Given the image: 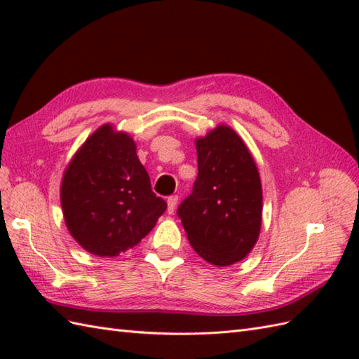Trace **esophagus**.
I'll return each instance as SVG.
<instances>
[{"instance_id":"obj_1","label":"esophagus","mask_w":359,"mask_h":359,"mask_svg":"<svg viewBox=\"0 0 359 359\" xmlns=\"http://www.w3.org/2000/svg\"><path fill=\"white\" fill-rule=\"evenodd\" d=\"M166 203H168V212H170V215H174L175 207H177V203H179V197H177V196L168 197Z\"/></svg>"}]
</instances>
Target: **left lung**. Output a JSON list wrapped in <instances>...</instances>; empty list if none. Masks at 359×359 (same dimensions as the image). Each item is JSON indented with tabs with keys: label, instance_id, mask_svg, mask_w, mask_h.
<instances>
[{
	"label": "left lung",
	"instance_id": "8db88e82",
	"mask_svg": "<svg viewBox=\"0 0 359 359\" xmlns=\"http://www.w3.org/2000/svg\"><path fill=\"white\" fill-rule=\"evenodd\" d=\"M196 149L199 174L177 215L197 255L211 265H233L261 234V175L245 142L226 125L197 137Z\"/></svg>",
	"mask_w": 359,
	"mask_h": 359
}]
</instances>
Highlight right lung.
Wrapping results in <instances>:
<instances>
[{"mask_svg": "<svg viewBox=\"0 0 359 359\" xmlns=\"http://www.w3.org/2000/svg\"><path fill=\"white\" fill-rule=\"evenodd\" d=\"M67 231L88 253L116 257L134 248L166 210L126 131L104 123L65 168L60 185Z\"/></svg>", "mask_w": 359, "mask_h": 359, "instance_id": "obj_1", "label": "right lung"}]
</instances>
